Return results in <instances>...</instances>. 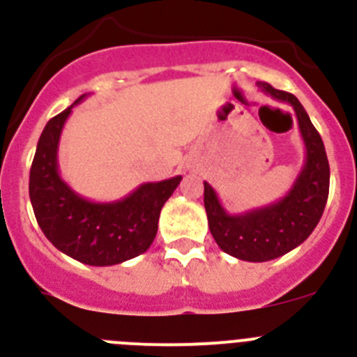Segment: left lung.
<instances>
[{"label":"left lung","mask_w":357,"mask_h":357,"mask_svg":"<svg viewBox=\"0 0 357 357\" xmlns=\"http://www.w3.org/2000/svg\"><path fill=\"white\" fill-rule=\"evenodd\" d=\"M263 93L293 107L305 146V160L284 198L243 214H229L211 184L204 182V206L209 229L225 254L250 263H264L304 243L320 222L329 197V160L320 134L302 103L291 93L257 82Z\"/></svg>","instance_id":"8db88e82"}]
</instances>
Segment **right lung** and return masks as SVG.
I'll list each match as a JSON object with an SVG mask.
<instances>
[{"label":"right lung","mask_w":357,"mask_h":357,"mask_svg":"<svg viewBox=\"0 0 357 357\" xmlns=\"http://www.w3.org/2000/svg\"><path fill=\"white\" fill-rule=\"evenodd\" d=\"M85 98L50 119L30 169V202L44 236L66 255L91 266H112L137 257L157 234L160 209L182 176L148 182L116 202H91L75 193L59 173L56 151L66 119Z\"/></svg>","instance_id":"obj_1"}]
</instances>
